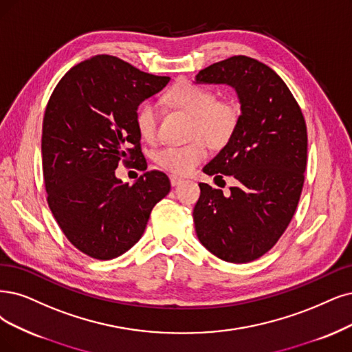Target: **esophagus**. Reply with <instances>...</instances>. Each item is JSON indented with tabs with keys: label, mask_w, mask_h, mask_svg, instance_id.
I'll list each match as a JSON object with an SVG mask.
<instances>
[{
	"label": "esophagus",
	"mask_w": 352,
	"mask_h": 352,
	"mask_svg": "<svg viewBox=\"0 0 352 352\" xmlns=\"http://www.w3.org/2000/svg\"><path fill=\"white\" fill-rule=\"evenodd\" d=\"M169 181H171V186L175 187V186H179L181 183H183L184 179L181 177H177V175H171V177H169Z\"/></svg>",
	"instance_id": "34e87169"
}]
</instances>
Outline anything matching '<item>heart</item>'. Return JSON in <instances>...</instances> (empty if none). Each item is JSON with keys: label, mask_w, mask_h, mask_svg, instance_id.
<instances>
[{"label": "heart", "mask_w": 352, "mask_h": 352, "mask_svg": "<svg viewBox=\"0 0 352 352\" xmlns=\"http://www.w3.org/2000/svg\"><path fill=\"white\" fill-rule=\"evenodd\" d=\"M168 98L175 107L194 117L191 138L201 136L210 146L217 148L223 146L235 132L239 120L238 109L230 102L217 101V96L212 89L183 82L171 89ZM158 104L145 101L136 113L139 133L146 140H153L158 136ZM204 141L196 139L188 145H168L156 152L155 161L166 171L179 175L188 174L206 160L207 145Z\"/></svg>", "instance_id": "b5f03b06"}]
</instances>
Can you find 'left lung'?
<instances>
[{"label":"left lung","mask_w":352,"mask_h":352,"mask_svg":"<svg viewBox=\"0 0 352 352\" xmlns=\"http://www.w3.org/2000/svg\"><path fill=\"white\" fill-rule=\"evenodd\" d=\"M194 82L229 85L241 104L235 132L203 168L214 178L232 175L236 187L225 196L199 184L192 212L197 238L223 261L250 263L277 243L300 199L307 160L303 114L281 78L248 56L216 62Z\"/></svg>","instance_id":"obj_1"}]
</instances>
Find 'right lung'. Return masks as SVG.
<instances>
[{"label": "right lung", "instance_id": "add662e5", "mask_svg": "<svg viewBox=\"0 0 352 352\" xmlns=\"http://www.w3.org/2000/svg\"><path fill=\"white\" fill-rule=\"evenodd\" d=\"M168 82L169 76L96 55L65 74L49 98L42 130L47 204L65 236L89 256L111 259L132 248L153 206L171 190L160 171L132 186L116 177L130 155L146 169L136 113Z\"/></svg>", "mask_w": 352, "mask_h": 352}]
</instances>
